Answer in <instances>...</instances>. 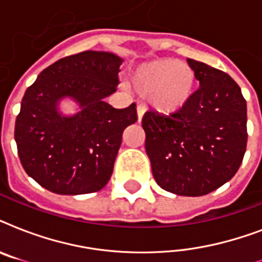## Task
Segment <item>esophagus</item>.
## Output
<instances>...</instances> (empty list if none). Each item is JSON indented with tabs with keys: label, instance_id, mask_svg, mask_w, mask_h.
<instances>
[{
	"label": "esophagus",
	"instance_id": "1",
	"mask_svg": "<svg viewBox=\"0 0 262 262\" xmlns=\"http://www.w3.org/2000/svg\"><path fill=\"white\" fill-rule=\"evenodd\" d=\"M144 113H145V108L143 106L137 107V118H139V122H141V119L144 117Z\"/></svg>",
	"mask_w": 262,
	"mask_h": 262
}]
</instances>
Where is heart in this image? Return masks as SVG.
<instances>
[{"label":"heart","mask_w":262,"mask_h":262,"mask_svg":"<svg viewBox=\"0 0 262 262\" xmlns=\"http://www.w3.org/2000/svg\"><path fill=\"white\" fill-rule=\"evenodd\" d=\"M130 85L156 111L171 115L182 111L193 98L195 73L186 62L172 58L152 59L137 65L130 73Z\"/></svg>","instance_id":"b5f03b06"}]
</instances>
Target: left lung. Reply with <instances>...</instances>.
Instances as JSON below:
<instances>
[{
    "instance_id": "1",
    "label": "left lung",
    "mask_w": 262,
    "mask_h": 262,
    "mask_svg": "<svg viewBox=\"0 0 262 262\" xmlns=\"http://www.w3.org/2000/svg\"><path fill=\"white\" fill-rule=\"evenodd\" d=\"M200 88L182 111H148L145 151L162 189L197 197L216 190L238 171L248 143V108L239 85L224 72L187 58Z\"/></svg>"
}]
</instances>
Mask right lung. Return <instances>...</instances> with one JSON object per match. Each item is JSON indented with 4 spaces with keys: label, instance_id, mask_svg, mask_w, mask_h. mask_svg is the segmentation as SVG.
<instances>
[{
    "label": "right lung",
    "instance_id": "add662e5",
    "mask_svg": "<svg viewBox=\"0 0 262 262\" xmlns=\"http://www.w3.org/2000/svg\"><path fill=\"white\" fill-rule=\"evenodd\" d=\"M123 59L108 51H83L40 72L23 96L14 125L20 162L31 178L57 194H85L106 186L123 130L137 121L136 104L104 102L118 85ZM62 100L75 113L60 110Z\"/></svg>",
    "mask_w": 262,
    "mask_h": 262
}]
</instances>
